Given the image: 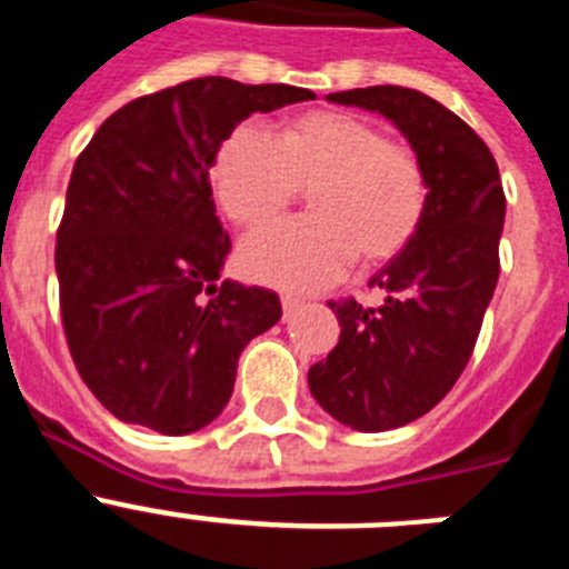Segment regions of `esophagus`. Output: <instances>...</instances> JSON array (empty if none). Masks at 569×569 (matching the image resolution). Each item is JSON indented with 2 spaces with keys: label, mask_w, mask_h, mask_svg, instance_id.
Listing matches in <instances>:
<instances>
[{
  "label": "esophagus",
  "mask_w": 569,
  "mask_h": 569,
  "mask_svg": "<svg viewBox=\"0 0 569 569\" xmlns=\"http://www.w3.org/2000/svg\"><path fill=\"white\" fill-rule=\"evenodd\" d=\"M299 308H301L299 296H293V293L281 296V310H284V319H290V316H293Z\"/></svg>",
  "instance_id": "1"
}]
</instances>
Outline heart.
Masks as SVG:
<instances>
[{
  "instance_id": "1",
  "label": "heart",
  "mask_w": 569,
  "mask_h": 569,
  "mask_svg": "<svg viewBox=\"0 0 569 569\" xmlns=\"http://www.w3.org/2000/svg\"><path fill=\"white\" fill-rule=\"evenodd\" d=\"M213 188L230 222L244 230L279 222L296 190H311L310 219L241 244V270L284 290L325 288L353 256L365 268L396 259L427 210L419 159L339 110L293 116L273 139L253 124L236 128L213 159Z\"/></svg>"
}]
</instances>
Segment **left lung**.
I'll list each match as a JSON object with an SVG mask.
<instances>
[{"instance_id":"8db88e82","label":"left lung","mask_w":569,"mask_h":569,"mask_svg":"<svg viewBox=\"0 0 569 569\" xmlns=\"http://www.w3.org/2000/svg\"><path fill=\"white\" fill-rule=\"evenodd\" d=\"M328 102L390 119L427 179L419 233L370 279L385 293L381 308L330 301L339 345L308 373L310 393L336 421L381 433L433 410L470 361L499 281L507 202L490 148L436 99L376 84Z\"/></svg>"}]
</instances>
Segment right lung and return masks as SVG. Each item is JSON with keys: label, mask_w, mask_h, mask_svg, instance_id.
Returning <instances> with one entry per match:
<instances>
[{"label": "right lung", "mask_w": 569, "mask_h": 569, "mask_svg": "<svg viewBox=\"0 0 569 569\" xmlns=\"http://www.w3.org/2000/svg\"><path fill=\"white\" fill-rule=\"evenodd\" d=\"M316 99L202 77L116 110L79 153L57 233L62 325L79 376L116 419L188 436L222 413L273 290L222 279L230 236L210 168L250 113Z\"/></svg>", "instance_id": "add662e5"}]
</instances>
